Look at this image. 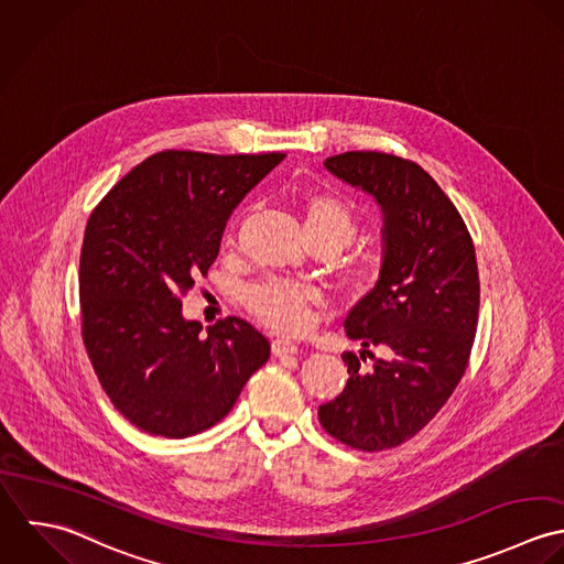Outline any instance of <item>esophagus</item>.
<instances>
[{"label": "esophagus", "mask_w": 564, "mask_h": 564, "mask_svg": "<svg viewBox=\"0 0 564 564\" xmlns=\"http://www.w3.org/2000/svg\"><path fill=\"white\" fill-rule=\"evenodd\" d=\"M296 350H299V344H296V341H292V339H272V352H274V355H279V357H283V355H292V352H296Z\"/></svg>", "instance_id": "esophagus-1"}]
</instances>
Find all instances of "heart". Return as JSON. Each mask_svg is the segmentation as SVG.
Listing matches in <instances>:
<instances>
[{"mask_svg":"<svg viewBox=\"0 0 564 564\" xmlns=\"http://www.w3.org/2000/svg\"><path fill=\"white\" fill-rule=\"evenodd\" d=\"M301 218L310 243H329L341 250L357 232L355 212L332 194H310L301 203ZM252 314L279 332H301L310 323L316 294L301 285L263 283L246 296Z\"/></svg>","mask_w":564,"mask_h":564,"instance_id":"obj_1","label":"heart"}]
</instances>
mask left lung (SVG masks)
Returning a JSON list of instances; mask_svg holds the SVG:
<instances>
[{
  "label": "left lung",
  "mask_w": 564,
  "mask_h": 564,
  "mask_svg": "<svg viewBox=\"0 0 564 564\" xmlns=\"http://www.w3.org/2000/svg\"><path fill=\"white\" fill-rule=\"evenodd\" d=\"M325 167L381 209L375 288L344 321L361 341L344 352L348 381L318 408L321 425L359 451L399 447L447 403L466 370L477 329L479 276L466 225L438 183L416 163L383 152H344ZM382 352L375 358L369 350Z\"/></svg>",
  "instance_id": "1"
}]
</instances>
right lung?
I'll return each mask as SVG.
<instances>
[{
    "mask_svg": "<svg viewBox=\"0 0 564 564\" xmlns=\"http://www.w3.org/2000/svg\"><path fill=\"white\" fill-rule=\"evenodd\" d=\"M285 154L165 150L130 170L91 214L80 252L83 339L117 412L152 436L214 427L270 357L241 318L203 336L181 296L207 274L226 223Z\"/></svg>",
    "mask_w": 564,
    "mask_h": 564,
    "instance_id": "1",
    "label": "right lung"
}]
</instances>
